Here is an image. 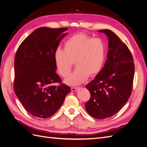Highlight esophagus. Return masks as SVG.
Returning a JSON list of instances; mask_svg holds the SVG:
<instances>
[{
	"label": "esophagus",
	"instance_id": "34e87169",
	"mask_svg": "<svg viewBox=\"0 0 147 147\" xmlns=\"http://www.w3.org/2000/svg\"><path fill=\"white\" fill-rule=\"evenodd\" d=\"M79 88H77V87H72L71 88V90H72V91L73 92H75V91H77L78 90Z\"/></svg>",
	"mask_w": 147,
	"mask_h": 147
}]
</instances>
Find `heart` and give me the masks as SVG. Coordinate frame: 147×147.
<instances>
[{"instance_id":"1","label":"heart","mask_w":147,"mask_h":147,"mask_svg":"<svg viewBox=\"0 0 147 147\" xmlns=\"http://www.w3.org/2000/svg\"><path fill=\"white\" fill-rule=\"evenodd\" d=\"M105 52L104 43L100 38L77 34L66 40L64 50L56 49L54 59L57 71L63 77L69 74L74 62L77 68L64 82L69 85H78L88 77H94L99 72L104 61Z\"/></svg>"}]
</instances>
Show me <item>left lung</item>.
Here are the masks:
<instances>
[{
	"label": "left lung",
	"mask_w": 147,
	"mask_h": 147,
	"mask_svg": "<svg viewBox=\"0 0 147 147\" xmlns=\"http://www.w3.org/2000/svg\"><path fill=\"white\" fill-rule=\"evenodd\" d=\"M109 39V51L104 67L86 85L91 98L85 104L89 115L97 119L111 117L122 109L131 96L134 64L130 50L109 29L98 30Z\"/></svg>",
	"instance_id": "8db88e82"
}]
</instances>
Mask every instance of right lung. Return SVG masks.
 I'll list each match as a JSON object with an SVG mask.
<instances>
[{
    "mask_svg": "<svg viewBox=\"0 0 147 147\" xmlns=\"http://www.w3.org/2000/svg\"><path fill=\"white\" fill-rule=\"evenodd\" d=\"M67 28L47 27L35 30L21 43L15 57L14 91L25 110L47 118L63 104L70 88L56 73L54 53Z\"/></svg>",
    "mask_w": 147,
    "mask_h": 147,
    "instance_id": "obj_1",
    "label": "right lung"
}]
</instances>
